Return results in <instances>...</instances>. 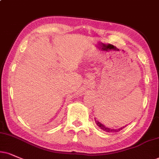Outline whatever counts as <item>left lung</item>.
I'll return each instance as SVG.
<instances>
[{"instance_id":"obj_1","label":"left lung","mask_w":159,"mask_h":159,"mask_svg":"<svg viewBox=\"0 0 159 159\" xmlns=\"http://www.w3.org/2000/svg\"><path fill=\"white\" fill-rule=\"evenodd\" d=\"M94 121H95L96 124H97V125L100 128V129L104 130V131H106V132H108V133H116V132H119L122 129H123L125 127H126V125H125V126H122V127L120 128H116V129H114V128L106 127V126H105V125H104L102 124L101 122H100L99 121H98V120H96L95 118H94Z\"/></svg>"}]
</instances>
